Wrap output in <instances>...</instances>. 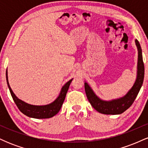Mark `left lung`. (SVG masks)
<instances>
[{
	"label": "left lung",
	"mask_w": 148,
	"mask_h": 148,
	"mask_svg": "<svg viewBox=\"0 0 148 148\" xmlns=\"http://www.w3.org/2000/svg\"><path fill=\"white\" fill-rule=\"evenodd\" d=\"M136 45L138 49V64H137V76L132 88L127 92L123 97L104 101L98 97L95 94L92 88L87 83H85V90L87 98L92 106L100 113L106 115L121 114L128 109L134 103L141 88L144 79V64L143 61L142 50L140 44L137 40H135Z\"/></svg>",
	"instance_id": "1"
}]
</instances>
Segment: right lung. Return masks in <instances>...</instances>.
I'll use <instances>...</instances> for the list:
<instances>
[{
    "instance_id": "add662e5",
    "label": "right lung",
    "mask_w": 148,
    "mask_h": 148,
    "mask_svg": "<svg viewBox=\"0 0 148 148\" xmlns=\"http://www.w3.org/2000/svg\"><path fill=\"white\" fill-rule=\"evenodd\" d=\"M72 79H73L69 80L68 82L66 83L62 86L58 97L53 102L47 105H43V106H35V105H31L25 103L22 100L18 99V97H16V96L15 95L10 86L8 78V69L6 71L7 84H8L11 95L12 97V99L17 106L18 108L21 113H23L27 116L37 119L50 118L58 113L61 107H62V103L64 102V100L65 99L66 94H67V90L69 89V85L72 81Z\"/></svg>"
}]
</instances>
